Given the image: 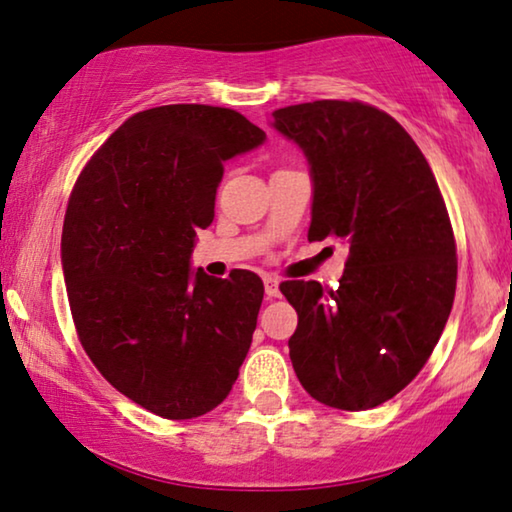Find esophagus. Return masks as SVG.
Masks as SVG:
<instances>
[{
    "label": "esophagus",
    "mask_w": 512,
    "mask_h": 512,
    "mask_svg": "<svg viewBox=\"0 0 512 512\" xmlns=\"http://www.w3.org/2000/svg\"><path fill=\"white\" fill-rule=\"evenodd\" d=\"M264 292H266V297H269V299L280 297V280L273 278V276H266L264 278Z\"/></svg>",
    "instance_id": "esophagus-1"
}]
</instances>
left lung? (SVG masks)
Listing matches in <instances>:
<instances>
[{
	"label": "left lung",
	"instance_id": "8db88e82",
	"mask_svg": "<svg viewBox=\"0 0 512 512\" xmlns=\"http://www.w3.org/2000/svg\"><path fill=\"white\" fill-rule=\"evenodd\" d=\"M313 181L308 241L350 246L336 290L285 280L299 325L290 359L315 401L376 408L413 380L441 338L457 287L448 208L422 150L392 115L320 99L273 111Z\"/></svg>",
	"mask_w": 512,
	"mask_h": 512
}]
</instances>
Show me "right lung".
Returning a JSON list of instances; mask_svg holds the SVG:
<instances>
[{"label":"right lung","instance_id":"1","mask_svg":"<svg viewBox=\"0 0 512 512\" xmlns=\"http://www.w3.org/2000/svg\"><path fill=\"white\" fill-rule=\"evenodd\" d=\"M266 134L232 109L157 106L127 118L71 190L62 271L83 350L150 413L190 420L232 392L264 285L253 271L190 269L225 162Z\"/></svg>","mask_w":512,"mask_h":512}]
</instances>
